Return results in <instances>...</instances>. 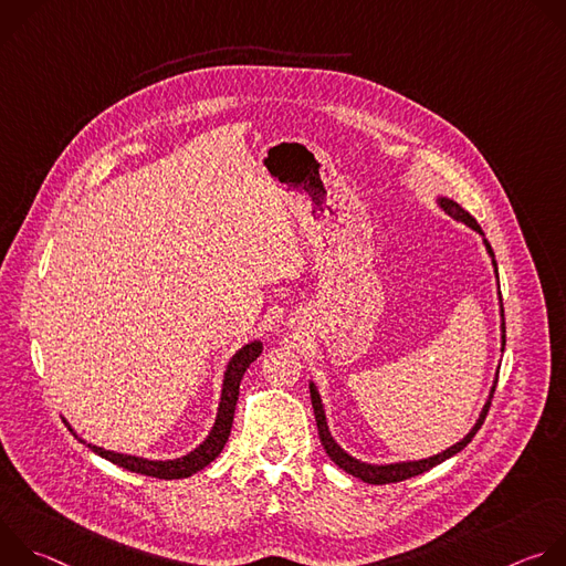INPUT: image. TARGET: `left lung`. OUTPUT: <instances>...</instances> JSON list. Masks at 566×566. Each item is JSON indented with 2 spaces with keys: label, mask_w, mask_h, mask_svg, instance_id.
Listing matches in <instances>:
<instances>
[{
  "label": "left lung",
  "mask_w": 566,
  "mask_h": 566,
  "mask_svg": "<svg viewBox=\"0 0 566 566\" xmlns=\"http://www.w3.org/2000/svg\"><path fill=\"white\" fill-rule=\"evenodd\" d=\"M437 203H439V206H441L450 217H454L457 221H461V223L470 226L472 230H476L479 234H483V232H481V228H479V223L474 221V217H472L468 210H463L457 201H452V199H448V197H439V199H437ZM483 247H486L489 255L493 258V266H495V275H497L495 253H493V249H491V244H489L486 239H483ZM500 300H502V293H500ZM500 313H502V352H504V345H506V322H504V306H502V302H500ZM495 387H497V378H495V385L491 387V394H489L486 406H483V410H481V415H479L476 423L472 426V430H470L461 441H457L454 446L446 448L443 452H439V454H434V457H428V459H419V461L365 463V461H358V459H354L352 454H347V452L336 443V439H334V437H332V432H329L327 417H325V408H322V398H319V394H317V387H315V382H313V380L308 382L311 406H313V415H315V423H317V434H319V441H322V446H325L327 454H329V457H332V461H334L338 468H343L345 472H349V474H354V476L363 479L365 483H376V486H382V483H396V481H402V479L417 476V474H421V472H426V470H430V468L439 465L441 461H446V459L454 457L457 452H461V450L472 441V437L479 432V428H481L483 419H486L489 408H491V400H493V394H495Z\"/></svg>",
  "instance_id": "left-lung-1"
}]
</instances>
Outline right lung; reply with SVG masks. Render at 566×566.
<instances>
[{"label":"right lung","instance_id":"1","mask_svg":"<svg viewBox=\"0 0 566 566\" xmlns=\"http://www.w3.org/2000/svg\"><path fill=\"white\" fill-rule=\"evenodd\" d=\"M260 354H262V343L253 340V343L241 347L228 360L226 371H223V387H221V400H219V408H217L214 426H212L210 434L192 452H188L179 459L154 461V459H143V457H134V454H120V452L105 450V448H98V446H92V443H87V446L96 454H101L103 459H107V461H112V463H116V465H120L129 472H138V474L156 476V479H184V476H190V474L203 470L210 461H214L219 457V452L223 450V446L230 437L234 406H237V398H239V382H241V378H244L251 363L258 360ZM73 437L80 439L75 432H73ZM80 441H83V439H80Z\"/></svg>","mask_w":566,"mask_h":566}]
</instances>
